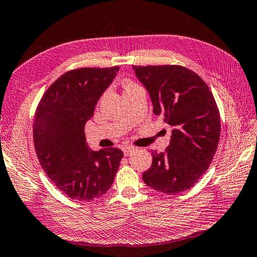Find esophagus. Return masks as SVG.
Masks as SVG:
<instances>
[{
    "instance_id": "esophagus-1",
    "label": "esophagus",
    "mask_w": 257,
    "mask_h": 257,
    "mask_svg": "<svg viewBox=\"0 0 257 257\" xmlns=\"http://www.w3.org/2000/svg\"><path fill=\"white\" fill-rule=\"evenodd\" d=\"M134 150H135V148H134V147H130V145H127V147H124V148H123L124 156H125V157L131 156V154H132V153L134 152Z\"/></svg>"
}]
</instances>
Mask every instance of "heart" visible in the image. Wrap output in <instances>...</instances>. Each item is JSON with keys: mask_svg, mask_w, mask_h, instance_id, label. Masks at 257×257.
<instances>
[{"mask_svg": "<svg viewBox=\"0 0 257 257\" xmlns=\"http://www.w3.org/2000/svg\"><path fill=\"white\" fill-rule=\"evenodd\" d=\"M138 87H140V86L137 85L135 83H133V81H131V80H125L124 81L125 93H126V91H130V90H133L135 88H138Z\"/></svg>", "mask_w": 257, "mask_h": 257, "instance_id": "b5f03b06", "label": "heart"}]
</instances>
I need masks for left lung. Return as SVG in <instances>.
Instances as JSON below:
<instances>
[{
    "label": "left lung",
    "instance_id": "8db88e82",
    "mask_svg": "<svg viewBox=\"0 0 257 257\" xmlns=\"http://www.w3.org/2000/svg\"><path fill=\"white\" fill-rule=\"evenodd\" d=\"M148 90L153 113L173 127L164 152L152 151L145 185L176 195L195 186L214 159L220 137V117L214 95L196 72L182 66H133Z\"/></svg>",
    "mask_w": 257,
    "mask_h": 257
}]
</instances>
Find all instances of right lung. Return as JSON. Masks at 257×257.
<instances>
[{
    "instance_id": "1",
    "label": "right lung",
    "mask_w": 257,
    "mask_h": 257,
    "mask_svg": "<svg viewBox=\"0 0 257 257\" xmlns=\"http://www.w3.org/2000/svg\"><path fill=\"white\" fill-rule=\"evenodd\" d=\"M119 67L80 68L60 76L39 103L33 142L43 171L71 199L91 200L113 185L123 158L117 148L90 150L85 124Z\"/></svg>"
}]
</instances>
